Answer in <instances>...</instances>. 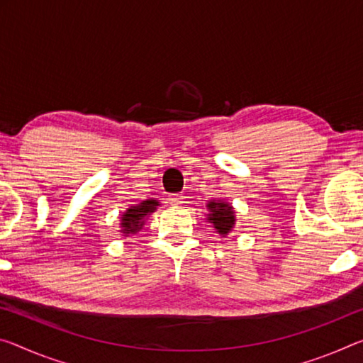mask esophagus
Returning a JSON list of instances; mask_svg holds the SVG:
<instances>
[{
    "label": "esophagus",
    "instance_id": "obj_1",
    "mask_svg": "<svg viewBox=\"0 0 363 363\" xmlns=\"http://www.w3.org/2000/svg\"><path fill=\"white\" fill-rule=\"evenodd\" d=\"M168 200H169L171 205H181V203L184 202V195H181V194H172V195H169Z\"/></svg>",
    "mask_w": 363,
    "mask_h": 363
}]
</instances>
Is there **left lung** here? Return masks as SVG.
<instances>
[{
  "mask_svg": "<svg viewBox=\"0 0 363 363\" xmlns=\"http://www.w3.org/2000/svg\"><path fill=\"white\" fill-rule=\"evenodd\" d=\"M206 210H208V213H206V221L215 228V231L221 238H226L235 228V210L229 202L213 199L206 203Z\"/></svg>",
  "mask_w": 363,
  "mask_h": 363,
  "instance_id": "obj_1",
  "label": "left lung"
}]
</instances>
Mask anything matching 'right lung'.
<instances>
[{"label": "right lung", "instance_id": "right-lung-1", "mask_svg": "<svg viewBox=\"0 0 363 363\" xmlns=\"http://www.w3.org/2000/svg\"><path fill=\"white\" fill-rule=\"evenodd\" d=\"M160 206V202L157 199H147L142 200L140 203L132 205L125 210L123 215H121V223H119V233L128 238L129 234H137L143 228V224L148 220V216L152 215L153 211H157Z\"/></svg>", "mask_w": 363, "mask_h": 363}]
</instances>
